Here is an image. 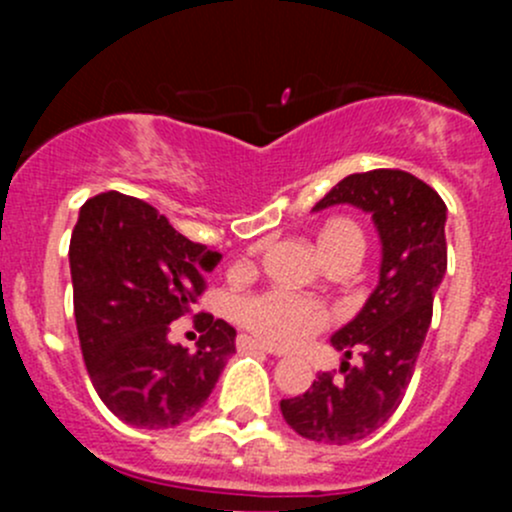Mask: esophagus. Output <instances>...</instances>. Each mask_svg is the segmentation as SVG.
I'll list each match as a JSON object with an SVG mask.
<instances>
[{"instance_id": "obj_1", "label": "esophagus", "mask_w": 512, "mask_h": 512, "mask_svg": "<svg viewBox=\"0 0 512 512\" xmlns=\"http://www.w3.org/2000/svg\"><path fill=\"white\" fill-rule=\"evenodd\" d=\"M237 349H250V352H265V354H272V347H267V344L257 342V339L252 337H237Z\"/></svg>"}]
</instances>
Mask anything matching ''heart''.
<instances>
[{"instance_id": "heart-1", "label": "heart", "mask_w": 512, "mask_h": 512, "mask_svg": "<svg viewBox=\"0 0 512 512\" xmlns=\"http://www.w3.org/2000/svg\"><path fill=\"white\" fill-rule=\"evenodd\" d=\"M319 252L329 265L352 260L359 265L364 257L366 240L361 227L349 218H334L319 230ZM235 317L242 327L270 347H292L327 327L329 312L317 302L267 289L260 294H247L235 302Z\"/></svg>"}]
</instances>
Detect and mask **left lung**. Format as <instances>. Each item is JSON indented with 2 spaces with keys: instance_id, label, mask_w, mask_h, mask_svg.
Returning <instances> with one entry per match:
<instances>
[{
  "instance_id": "obj_1",
  "label": "left lung",
  "mask_w": 512,
  "mask_h": 512,
  "mask_svg": "<svg viewBox=\"0 0 512 512\" xmlns=\"http://www.w3.org/2000/svg\"><path fill=\"white\" fill-rule=\"evenodd\" d=\"M354 205L381 237L379 285L332 347L362 364L342 361V379L322 371L312 389L282 399V416L302 438L347 446L371 436L399 409L433 314V294L446 275V203L406 170L379 168L339 180L312 210Z\"/></svg>"
}]
</instances>
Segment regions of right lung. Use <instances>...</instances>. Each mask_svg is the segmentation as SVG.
<instances>
[{
    "label": "right lung",
    "mask_w": 512,
    "mask_h": 512,
    "mask_svg": "<svg viewBox=\"0 0 512 512\" xmlns=\"http://www.w3.org/2000/svg\"><path fill=\"white\" fill-rule=\"evenodd\" d=\"M220 257L131 195L108 190L81 205L69 245L81 354L96 394L128 426L188 421L235 354V329L205 312L195 352L168 339Z\"/></svg>",
    "instance_id": "1"
}]
</instances>
